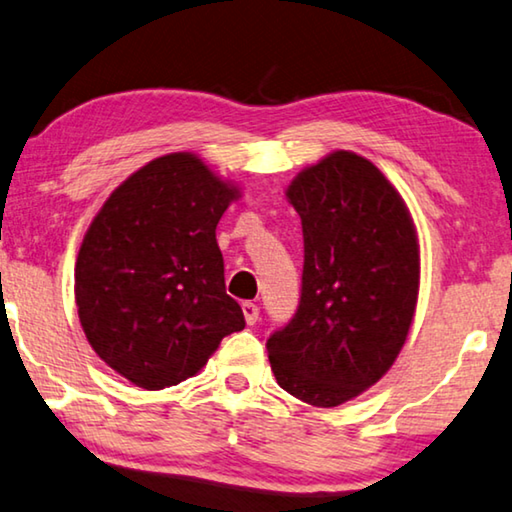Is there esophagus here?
Wrapping results in <instances>:
<instances>
[{
	"instance_id": "obj_1",
	"label": "esophagus",
	"mask_w": 512,
	"mask_h": 512,
	"mask_svg": "<svg viewBox=\"0 0 512 512\" xmlns=\"http://www.w3.org/2000/svg\"><path fill=\"white\" fill-rule=\"evenodd\" d=\"M242 313H245V320L247 325H256L258 322V306L254 302H242Z\"/></svg>"
}]
</instances>
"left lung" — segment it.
<instances>
[{
	"mask_svg": "<svg viewBox=\"0 0 512 512\" xmlns=\"http://www.w3.org/2000/svg\"><path fill=\"white\" fill-rule=\"evenodd\" d=\"M286 199L302 219V300L267 357L290 396L336 407L382 380L403 350L419 300V235L391 180L352 151L304 167Z\"/></svg>",
	"mask_w": 512,
	"mask_h": 512,
	"instance_id": "obj_1",
	"label": "left lung"
}]
</instances>
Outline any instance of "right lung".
Masks as SVG:
<instances>
[{"label": "right lung", "mask_w": 512, "mask_h": 512, "mask_svg": "<svg viewBox=\"0 0 512 512\" xmlns=\"http://www.w3.org/2000/svg\"><path fill=\"white\" fill-rule=\"evenodd\" d=\"M240 196L203 157L167 153L125 178L86 229L77 316L93 352L137 387H174L245 329L215 235Z\"/></svg>", "instance_id": "1"}]
</instances>
